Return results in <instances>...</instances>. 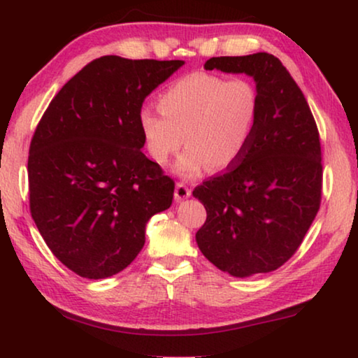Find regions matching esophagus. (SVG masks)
Segmentation results:
<instances>
[{
	"label": "esophagus",
	"mask_w": 358,
	"mask_h": 358,
	"mask_svg": "<svg viewBox=\"0 0 358 358\" xmlns=\"http://www.w3.org/2000/svg\"><path fill=\"white\" fill-rule=\"evenodd\" d=\"M187 196H190V189L185 185L184 182H178L176 184V189H174V199L180 201L184 199H187Z\"/></svg>",
	"instance_id": "1"
}]
</instances>
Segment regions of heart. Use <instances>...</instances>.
Segmentation results:
<instances>
[{"instance_id":"1","label":"heart","mask_w":358,"mask_h":358,"mask_svg":"<svg viewBox=\"0 0 358 358\" xmlns=\"http://www.w3.org/2000/svg\"><path fill=\"white\" fill-rule=\"evenodd\" d=\"M158 106L138 116L150 157L166 164L184 142L189 148L178 169L194 176L205 166L222 171L242 157L257 121L258 92L247 79L192 72L159 95Z\"/></svg>"}]
</instances>
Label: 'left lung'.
<instances>
[{"label":"left lung","instance_id":"8db88e82","mask_svg":"<svg viewBox=\"0 0 358 358\" xmlns=\"http://www.w3.org/2000/svg\"><path fill=\"white\" fill-rule=\"evenodd\" d=\"M205 69L252 76L258 115L242 157L192 192L206 210L196 243L231 276L274 271L297 252L320 210L317 122L276 56H220L206 61Z\"/></svg>","mask_w":358,"mask_h":358}]
</instances>
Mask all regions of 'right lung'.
Returning a JSON list of instances; mask_svg holds the SVG:
<instances>
[{"label":"right lung","instance_id":"right-lung-1","mask_svg":"<svg viewBox=\"0 0 358 358\" xmlns=\"http://www.w3.org/2000/svg\"><path fill=\"white\" fill-rule=\"evenodd\" d=\"M184 61L93 59L51 100L29 148L30 213L46 245L82 278L136 260L145 226L173 203L174 180L145 157L138 116Z\"/></svg>","mask_w":358,"mask_h":358}]
</instances>
